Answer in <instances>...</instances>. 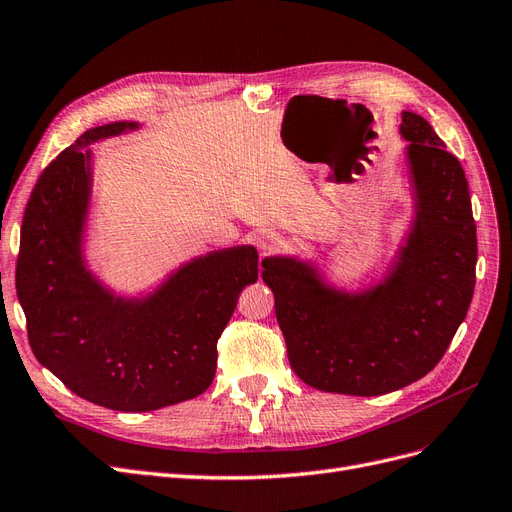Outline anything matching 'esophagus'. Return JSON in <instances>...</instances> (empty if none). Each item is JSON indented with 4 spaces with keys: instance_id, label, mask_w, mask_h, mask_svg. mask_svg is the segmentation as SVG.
Returning <instances> with one entry per match:
<instances>
[{
    "instance_id": "obj_1",
    "label": "esophagus",
    "mask_w": 512,
    "mask_h": 512,
    "mask_svg": "<svg viewBox=\"0 0 512 512\" xmlns=\"http://www.w3.org/2000/svg\"><path fill=\"white\" fill-rule=\"evenodd\" d=\"M256 245L262 254H277L281 248H284V239L273 231H262L256 237Z\"/></svg>"
}]
</instances>
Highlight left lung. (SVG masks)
<instances>
[{"mask_svg": "<svg viewBox=\"0 0 512 512\" xmlns=\"http://www.w3.org/2000/svg\"><path fill=\"white\" fill-rule=\"evenodd\" d=\"M400 135L415 220L381 284L349 294L298 258L262 262L290 366L315 390L381 396L426 377L468 313L477 224L466 173L426 118L402 112Z\"/></svg>", "mask_w": 512, "mask_h": 512, "instance_id": "1", "label": "left lung"}]
</instances>
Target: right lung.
<instances>
[{
	"label": "right lung",
	"mask_w": 512,
	"mask_h": 512,
	"mask_svg": "<svg viewBox=\"0 0 512 512\" xmlns=\"http://www.w3.org/2000/svg\"><path fill=\"white\" fill-rule=\"evenodd\" d=\"M137 129H88L38 178L29 197L16 294L31 351L80 398L144 413L203 394L214 381L218 339L241 290L258 279V252L239 245L195 258L146 298L103 288L82 258L91 201V146Z\"/></svg>",
	"instance_id": "1"
}]
</instances>
